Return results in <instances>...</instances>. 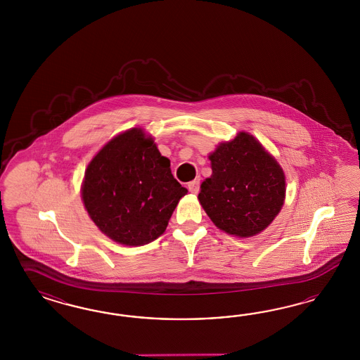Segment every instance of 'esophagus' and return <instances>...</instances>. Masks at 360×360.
<instances>
[{"mask_svg":"<svg viewBox=\"0 0 360 360\" xmlns=\"http://www.w3.org/2000/svg\"><path fill=\"white\" fill-rule=\"evenodd\" d=\"M199 186H200V179L199 178H196L194 181H191V182H188V191L190 193H193V194H196L198 191H199Z\"/></svg>","mask_w":360,"mask_h":360,"instance_id":"34e87169","label":"esophagus"}]
</instances>
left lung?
<instances>
[{
  "mask_svg": "<svg viewBox=\"0 0 360 360\" xmlns=\"http://www.w3.org/2000/svg\"><path fill=\"white\" fill-rule=\"evenodd\" d=\"M212 175L198 199L218 229L240 238L266 229L283 207L285 175L255 137L241 131L210 155Z\"/></svg>",
  "mask_w": 360,
  "mask_h": 360,
  "instance_id": "obj_1",
  "label": "left lung"
}]
</instances>
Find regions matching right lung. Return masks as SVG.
I'll return each instance as SVG.
<instances>
[{"label":"right lung","instance_id":"obj_1","mask_svg":"<svg viewBox=\"0 0 360 360\" xmlns=\"http://www.w3.org/2000/svg\"><path fill=\"white\" fill-rule=\"evenodd\" d=\"M186 194L170 161L139 128L115 137L95 155L82 188L95 224L125 245H143L161 236Z\"/></svg>","mask_w":360,"mask_h":360}]
</instances>
